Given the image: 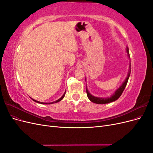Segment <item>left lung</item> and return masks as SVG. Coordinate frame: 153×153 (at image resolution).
<instances>
[{
	"label": "left lung",
	"mask_w": 153,
	"mask_h": 153,
	"mask_svg": "<svg viewBox=\"0 0 153 153\" xmlns=\"http://www.w3.org/2000/svg\"><path fill=\"white\" fill-rule=\"evenodd\" d=\"M126 52L128 53V56L129 58V49L127 47L126 48ZM130 73H131V63H129V71L128 73V75L126 79L124 80V82L123 83V84L119 87V88L115 91L114 94H113L112 96L110 97H108V98H98V97H96L92 96L90 92L88 91L87 89H86V92H87V95L88 98L92 102H93L94 103L96 104H106V103H109L111 102H113V101L117 100L120 96H121L123 92L124 91L125 87L126 86V84L128 83V79H129V75H130ZM85 82H86V79H85Z\"/></svg>",
	"instance_id": "8db88e82"
}]
</instances>
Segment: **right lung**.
Returning <instances> with one entry per match:
<instances>
[{
	"instance_id": "1",
	"label": "right lung",
	"mask_w": 153,
	"mask_h": 153,
	"mask_svg": "<svg viewBox=\"0 0 153 153\" xmlns=\"http://www.w3.org/2000/svg\"><path fill=\"white\" fill-rule=\"evenodd\" d=\"M65 94H66V91H65V92H64V94L62 95V96L61 97V98H59V100H57V101H53V102H52V103H43V102H40V101H36V100H34V99H32V98H31L32 100L33 101H34L35 102H36V103H41V104H52V103H57V102H59V101H61L63 98H64V96H65Z\"/></svg>"
}]
</instances>
